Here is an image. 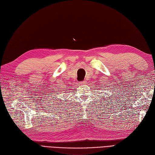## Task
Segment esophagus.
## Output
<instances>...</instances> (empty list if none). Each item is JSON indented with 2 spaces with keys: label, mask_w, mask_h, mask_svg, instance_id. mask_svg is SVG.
I'll use <instances>...</instances> for the list:
<instances>
[{
  "label": "esophagus",
  "mask_w": 155,
  "mask_h": 155,
  "mask_svg": "<svg viewBox=\"0 0 155 155\" xmlns=\"http://www.w3.org/2000/svg\"><path fill=\"white\" fill-rule=\"evenodd\" d=\"M86 84H87V82L86 81H82L80 82V84L81 85V86H84V85H86Z\"/></svg>",
  "instance_id": "esophagus-1"
}]
</instances>
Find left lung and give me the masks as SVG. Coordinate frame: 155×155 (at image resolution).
I'll return each mask as SVG.
<instances>
[{
	"label": "left lung",
	"mask_w": 155,
	"mask_h": 155,
	"mask_svg": "<svg viewBox=\"0 0 155 155\" xmlns=\"http://www.w3.org/2000/svg\"><path fill=\"white\" fill-rule=\"evenodd\" d=\"M110 101H111V100H110Z\"/></svg>",
	"instance_id": "left-lung-1"
}]
</instances>
